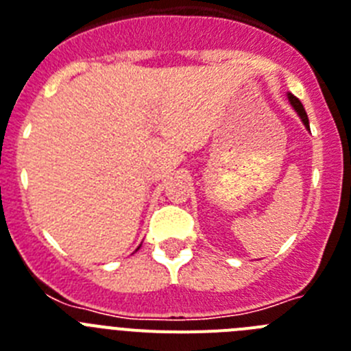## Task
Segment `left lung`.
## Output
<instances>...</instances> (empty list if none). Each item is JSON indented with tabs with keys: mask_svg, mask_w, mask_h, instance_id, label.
Returning a JSON list of instances; mask_svg holds the SVG:
<instances>
[{
	"mask_svg": "<svg viewBox=\"0 0 351 351\" xmlns=\"http://www.w3.org/2000/svg\"><path fill=\"white\" fill-rule=\"evenodd\" d=\"M286 97H288V102L291 104V108L295 109V112L298 114V118H300V121L304 123V127L309 130V118H307V112H306V109H304L302 102H300V100H298L295 95H291V93H288Z\"/></svg>",
	"mask_w": 351,
	"mask_h": 351,
	"instance_id": "obj_1",
	"label": "left lung"
}]
</instances>
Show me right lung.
I'll use <instances>...</instances> for the list:
<instances>
[{
  "mask_svg": "<svg viewBox=\"0 0 351 351\" xmlns=\"http://www.w3.org/2000/svg\"><path fill=\"white\" fill-rule=\"evenodd\" d=\"M138 249H139V247H138Z\"/></svg>",
  "mask_w": 351,
  "mask_h": 351,
  "instance_id": "obj_1",
  "label": "right lung"
}]
</instances>
